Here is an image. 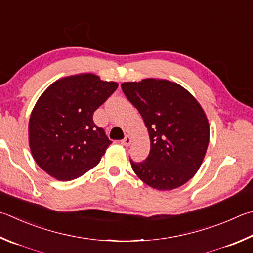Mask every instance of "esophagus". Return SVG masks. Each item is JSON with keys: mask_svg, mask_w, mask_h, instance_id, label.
Instances as JSON below:
<instances>
[{"mask_svg": "<svg viewBox=\"0 0 253 253\" xmlns=\"http://www.w3.org/2000/svg\"><path fill=\"white\" fill-rule=\"evenodd\" d=\"M130 142H131V138H130V137L128 136V135H127V136H125V138L121 140V144H122L123 146H126V147L129 146V145H130Z\"/></svg>", "mask_w": 253, "mask_h": 253, "instance_id": "34e87169", "label": "esophagus"}]
</instances>
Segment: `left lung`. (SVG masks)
Wrapping results in <instances>:
<instances>
[{
	"label": "left lung",
	"instance_id": "1",
	"mask_svg": "<svg viewBox=\"0 0 253 253\" xmlns=\"http://www.w3.org/2000/svg\"><path fill=\"white\" fill-rule=\"evenodd\" d=\"M122 89L138 109L149 132L150 151L144 162L130 159L146 185L171 190L195 176L209 144V123L189 91L176 83L147 79L126 82Z\"/></svg>",
	"mask_w": 253,
	"mask_h": 253
}]
</instances>
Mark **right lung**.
Here are the masks:
<instances>
[{"mask_svg":"<svg viewBox=\"0 0 253 253\" xmlns=\"http://www.w3.org/2000/svg\"><path fill=\"white\" fill-rule=\"evenodd\" d=\"M97 75H73L54 82L41 95L29 123L36 164L57 180L81 177L100 162L112 144L95 125L94 112L117 89Z\"/></svg>","mask_w":253,"mask_h":253,"instance_id":"add662e5","label":"right lung"}]
</instances>
